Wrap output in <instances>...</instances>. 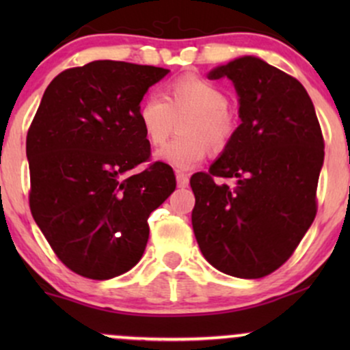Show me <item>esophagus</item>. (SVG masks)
Returning <instances> with one entry per match:
<instances>
[{"label":"esophagus","mask_w":350,"mask_h":350,"mask_svg":"<svg viewBox=\"0 0 350 350\" xmlns=\"http://www.w3.org/2000/svg\"><path fill=\"white\" fill-rule=\"evenodd\" d=\"M176 179H178L179 187H186L189 184V176L184 174V172H178V174H176Z\"/></svg>","instance_id":"obj_1"}]
</instances>
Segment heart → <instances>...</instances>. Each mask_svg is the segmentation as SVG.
<instances>
[{"label": "heart", "mask_w": 350, "mask_h": 350, "mask_svg": "<svg viewBox=\"0 0 350 350\" xmlns=\"http://www.w3.org/2000/svg\"><path fill=\"white\" fill-rule=\"evenodd\" d=\"M227 94L211 80L180 75L164 87V94H150L139 103L138 120L148 142L161 146L174 130V118L187 115L179 124L180 136L156 152L159 161L180 171L196 167L208 146L226 150L237 130V116L228 108Z\"/></svg>", "instance_id": "heart-1"}]
</instances>
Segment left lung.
Here are the masks:
<instances>
[{"mask_svg": "<svg viewBox=\"0 0 350 350\" xmlns=\"http://www.w3.org/2000/svg\"><path fill=\"white\" fill-rule=\"evenodd\" d=\"M222 77L234 82L242 123L208 172L191 178L192 228L217 270L263 278L290 258L314 220L324 139L295 77L252 55L208 72V79Z\"/></svg>", "mask_w": 350, "mask_h": 350, "instance_id": "1", "label": "left lung"}]
</instances>
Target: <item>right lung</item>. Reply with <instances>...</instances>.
<instances>
[{
    "mask_svg": "<svg viewBox=\"0 0 350 350\" xmlns=\"http://www.w3.org/2000/svg\"><path fill=\"white\" fill-rule=\"evenodd\" d=\"M167 72L94 60L60 72L44 92L26 138L29 207L57 258L80 276L131 270L146 248L148 217L176 189L161 161L130 174L151 154L139 103Z\"/></svg>",
    "mask_w": 350,
    "mask_h": 350,
    "instance_id": "add662e5",
    "label": "right lung"
}]
</instances>
